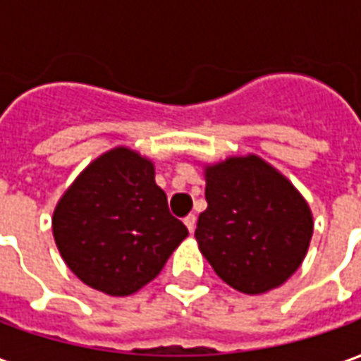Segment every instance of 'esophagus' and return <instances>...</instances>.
Returning a JSON list of instances; mask_svg holds the SVG:
<instances>
[{
  "label": "esophagus",
  "mask_w": 361,
  "mask_h": 361,
  "mask_svg": "<svg viewBox=\"0 0 361 361\" xmlns=\"http://www.w3.org/2000/svg\"><path fill=\"white\" fill-rule=\"evenodd\" d=\"M183 222H185V226H188L189 234H193V232H195V222H197L195 214H189V216H185Z\"/></svg>",
  "instance_id": "obj_1"
}]
</instances>
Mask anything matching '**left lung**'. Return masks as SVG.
<instances>
[{
	"instance_id": "left-lung-1",
	"label": "left lung",
	"mask_w": 361,
	"mask_h": 361,
	"mask_svg": "<svg viewBox=\"0 0 361 361\" xmlns=\"http://www.w3.org/2000/svg\"><path fill=\"white\" fill-rule=\"evenodd\" d=\"M207 211L199 250L220 279L243 294H265L294 274L313 235V214L286 176L257 154L204 166Z\"/></svg>"
}]
</instances>
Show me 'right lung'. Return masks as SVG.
Returning <instances> with one entry per match:
<instances>
[{
  "instance_id": "right-lung-1",
  "label": "right lung",
  "mask_w": 361,
  "mask_h": 361,
  "mask_svg": "<svg viewBox=\"0 0 361 361\" xmlns=\"http://www.w3.org/2000/svg\"><path fill=\"white\" fill-rule=\"evenodd\" d=\"M59 255L75 276L108 295H131L158 276L188 228L168 211L154 164L129 147L92 160L51 216Z\"/></svg>"
}]
</instances>
